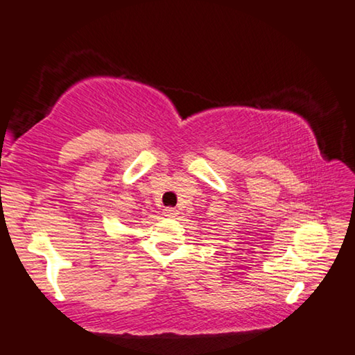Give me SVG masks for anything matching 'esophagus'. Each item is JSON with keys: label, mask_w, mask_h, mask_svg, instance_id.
<instances>
[{"label": "esophagus", "mask_w": 355, "mask_h": 355, "mask_svg": "<svg viewBox=\"0 0 355 355\" xmlns=\"http://www.w3.org/2000/svg\"><path fill=\"white\" fill-rule=\"evenodd\" d=\"M162 214L166 215V216H171V218H173V216H177V215H178V210L168 207V209H164Z\"/></svg>", "instance_id": "34e87169"}]
</instances>
